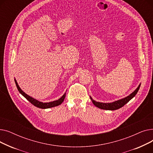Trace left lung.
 I'll use <instances>...</instances> for the list:
<instances>
[{
    "instance_id": "obj_1",
    "label": "left lung",
    "mask_w": 153,
    "mask_h": 153,
    "mask_svg": "<svg viewBox=\"0 0 153 153\" xmlns=\"http://www.w3.org/2000/svg\"><path fill=\"white\" fill-rule=\"evenodd\" d=\"M140 85H141V84L138 85L137 89H136L134 92H133L130 95L127 96V97H126L122 99H120V100L115 101L114 102H111V103H102V102H96L95 100L92 99V98L91 97V96H90V98H91V100H92V103L94 104V105L99 108H101L103 110H117V109H119L120 108L122 107L123 106H124L125 105L126 103H128L131 99H133L136 95V94H137V92H138Z\"/></svg>"
}]
</instances>
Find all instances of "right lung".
<instances>
[{
  "mask_svg": "<svg viewBox=\"0 0 153 153\" xmlns=\"http://www.w3.org/2000/svg\"><path fill=\"white\" fill-rule=\"evenodd\" d=\"M15 82L16 84V86L17 87V89L19 91V92L24 97H25L31 103L33 104V105L38 108H43V109H45V108H51V107H56L59 105L60 104H61L62 103V102L64 101V99H65L66 97V93L64 94L62 97L59 99L57 100H54L53 102H46V103H43L42 102H39L33 98H32L30 96H29L28 95H27V94H25L24 92L19 85L17 81L15 79Z\"/></svg>",
  "mask_w": 153,
  "mask_h": 153,
  "instance_id": "add662e5",
  "label": "right lung"
}]
</instances>
